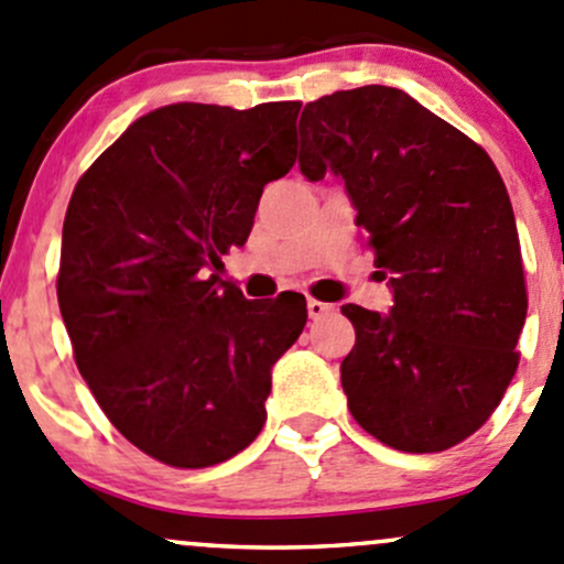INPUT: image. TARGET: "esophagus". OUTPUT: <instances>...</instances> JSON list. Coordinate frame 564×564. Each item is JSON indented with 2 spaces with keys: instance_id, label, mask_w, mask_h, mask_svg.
Returning <instances> with one entry per match:
<instances>
[{
  "instance_id": "obj_1",
  "label": "esophagus",
  "mask_w": 564,
  "mask_h": 564,
  "mask_svg": "<svg viewBox=\"0 0 564 564\" xmlns=\"http://www.w3.org/2000/svg\"><path fill=\"white\" fill-rule=\"evenodd\" d=\"M329 311H332V307L327 305V302H322V300H307V316H311L313 322H316V318H322V316H327Z\"/></svg>"
}]
</instances>
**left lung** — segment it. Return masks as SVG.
I'll return each instance as SVG.
<instances>
[{
    "label": "left lung",
    "mask_w": 564,
    "mask_h": 564,
    "mask_svg": "<svg viewBox=\"0 0 564 564\" xmlns=\"http://www.w3.org/2000/svg\"><path fill=\"white\" fill-rule=\"evenodd\" d=\"M300 170L332 173L389 278V313L343 305L357 343L340 365L348 411L397 452H446L500 405L527 289L511 199L467 134L400 88L307 102Z\"/></svg>",
    "instance_id": "left-lung-1"
}]
</instances>
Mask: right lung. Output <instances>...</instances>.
Instances as JSON below:
<instances>
[{
  "label": "right lung",
  "mask_w": 564,
  "mask_h": 564,
  "mask_svg": "<svg viewBox=\"0 0 564 564\" xmlns=\"http://www.w3.org/2000/svg\"><path fill=\"white\" fill-rule=\"evenodd\" d=\"M300 102L164 105L121 134L64 216L58 307L112 426L153 459L210 467L262 432L272 365L305 297L246 300L218 278L264 186L297 162Z\"/></svg>",
  "instance_id": "right-lung-1"
}]
</instances>
